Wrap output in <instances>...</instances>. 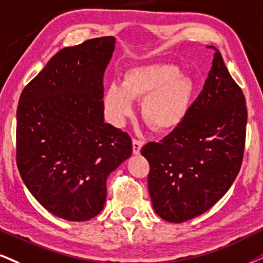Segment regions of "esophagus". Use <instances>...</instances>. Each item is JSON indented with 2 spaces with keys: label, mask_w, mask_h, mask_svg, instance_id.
Masks as SVG:
<instances>
[{
  "label": "esophagus",
  "mask_w": 263,
  "mask_h": 263,
  "mask_svg": "<svg viewBox=\"0 0 263 263\" xmlns=\"http://www.w3.org/2000/svg\"><path fill=\"white\" fill-rule=\"evenodd\" d=\"M142 145H144V142H142L141 140H138V139H133V152H134L135 155L140 154Z\"/></svg>",
  "instance_id": "esophagus-1"
}]
</instances>
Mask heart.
<instances>
[{
  "label": "heart",
  "mask_w": 263,
  "mask_h": 263,
  "mask_svg": "<svg viewBox=\"0 0 263 263\" xmlns=\"http://www.w3.org/2000/svg\"><path fill=\"white\" fill-rule=\"evenodd\" d=\"M195 93L190 77L173 64H148L124 74L122 86H107L103 103L113 123L122 124L133 115L132 100H142L144 122L157 132L174 129L183 122Z\"/></svg>",
  "instance_id": "b5f03b06"
}]
</instances>
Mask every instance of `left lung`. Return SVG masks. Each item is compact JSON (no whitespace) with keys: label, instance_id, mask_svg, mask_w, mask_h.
<instances>
[{"label":"left lung","instance_id":"obj_1","mask_svg":"<svg viewBox=\"0 0 263 263\" xmlns=\"http://www.w3.org/2000/svg\"><path fill=\"white\" fill-rule=\"evenodd\" d=\"M215 48V47H213ZM202 91L185 118L141 155L150 163L147 184L155 212L181 223L210 210L235 180L245 148L248 109L222 54L215 48Z\"/></svg>","mask_w":263,"mask_h":263}]
</instances>
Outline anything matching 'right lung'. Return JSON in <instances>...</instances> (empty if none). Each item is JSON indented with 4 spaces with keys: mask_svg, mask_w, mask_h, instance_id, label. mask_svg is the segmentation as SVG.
<instances>
[{
    "mask_svg": "<svg viewBox=\"0 0 263 263\" xmlns=\"http://www.w3.org/2000/svg\"><path fill=\"white\" fill-rule=\"evenodd\" d=\"M115 37L64 47L22 91L17 166L48 212L89 221L103 209L109 173L130 157L132 139L103 118V74Z\"/></svg>",
    "mask_w": 263,
    "mask_h": 263,
    "instance_id": "add662e5",
    "label": "right lung"
}]
</instances>
